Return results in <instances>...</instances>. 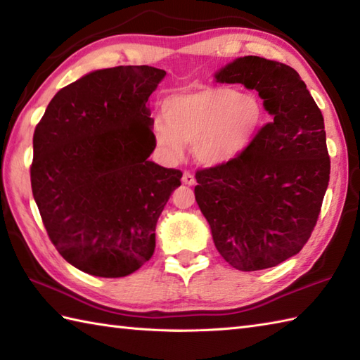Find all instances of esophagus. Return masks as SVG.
<instances>
[{
    "mask_svg": "<svg viewBox=\"0 0 360 360\" xmlns=\"http://www.w3.org/2000/svg\"><path fill=\"white\" fill-rule=\"evenodd\" d=\"M182 182H184L186 186H193L195 182H196V179H195V176L190 173V172H184V174H182Z\"/></svg>",
    "mask_w": 360,
    "mask_h": 360,
    "instance_id": "1",
    "label": "esophagus"
}]
</instances>
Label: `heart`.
Instances as JSON below:
<instances>
[{
	"label": "heart",
	"mask_w": 360,
	"mask_h": 360,
	"mask_svg": "<svg viewBox=\"0 0 360 360\" xmlns=\"http://www.w3.org/2000/svg\"><path fill=\"white\" fill-rule=\"evenodd\" d=\"M162 120L153 122V136L164 155L178 160L192 143L198 162L218 167L244 155L264 125V106L252 93L204 86L168 96Z\"/></svg>",
	"instance_id": "heart-1"
}]
</instances>
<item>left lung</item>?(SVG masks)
<instances>
[{"label":"left lung","mask_w":360,"mask_h":360,"mask_svg":"<svg viewBox=\"0 0 360 360\" xmlns=\"http://www.w3.org/2000/svg\"><path fill=\"white\" fill-rule=\"evenodd\" d=\"M215 79L255 89L272 122L238 159L198 170L195 198L229 264L267 269L297 255L316 227L331 170L323 116L285 63L240 57Z\"/></svg>","instance_id":"left-lung-1"}]
</instances>
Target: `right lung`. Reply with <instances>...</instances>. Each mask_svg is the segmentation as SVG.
I'll list each match as a JSON object with an SVG mask.
<instances>
[{"label":"right lung","instance_id":"add662e5","mask_svg":"<svg viewBox=\"0 0 360 360\" xmlns=\"http://www.w3.org/2000/svg\"><path fill=\"white\" fill-rule=\"evenodd\" d=\"M153 66L93 71L53 96L34 133L30 184L53 246L103 278L127 277L156 248V223L182 172L148 160L156 147Z\"/></svg>","mask_w":360,"mask_h":360}]
</instances>
